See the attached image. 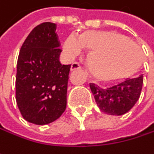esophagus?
Instances as JSON below:
<instances>
[{"label": "esophagus", "instance_id": "34e87169", "mask_svg": "<svg viewBox=\"0 0 154 154\" xmlns=\"http://www.w3.org/2000/svg\"><path fill=\"white\" fill-rule=\"evenodd\" d=\"M79 69H81V66L79 65V63H77V62H74V63H72L71 68H70V70H71V71L79 70Z\"/></svg>", "mask_w": 154, "mask_h": 154}]
</instances>
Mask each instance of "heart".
<instances>
[{"instance_id":"obj_1","label":"heart","mask_w":154,"mask_h":154,"mask_svg":"<svg viewBox=\"0 0 154 154\" xmlns=\"http://www.w3.org/2000/svg\"><path fill=\"white\" fill-rule=\"evenodd\" d=\"M84 47L91 51L87 57L89 72L101 82H115L129 77L141 57L137 45L112 31L88 30L79 37L70 35L64 42L63 50L69 57H76L82 53Z\"/></svg>"}]
</instances>
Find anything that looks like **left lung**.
<instances>
[{
  "label": "left lung",
  "instance_id": "left-lung-1",
  "mask_svg": "<svg viewBox=\"0 0 154 154\" xmlns=\"http://www.w3.org/2000/svg\"><path fill=\"white\" fill-rule=\"evenodd\" d=\"M142 86L143 75L105 90L90 84V89L99 109L106 114L117 116L123 115L133 108L140 97Z\"/></svg>",
  "mask_w": 154,
  "mask_h": 154
}]
</instances>
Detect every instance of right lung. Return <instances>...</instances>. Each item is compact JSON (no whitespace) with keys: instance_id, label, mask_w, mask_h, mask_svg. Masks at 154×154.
Listing matches in <instances>:
<instances>
[{"instance_id":"1","label":"right lung","mask_w":154,"mask_h":154,"mask_svg":"<svg viewBox=\"0 0 154 154\" xmlns=\"http://www.w3.org/2000/svg\"><path fill=\"white\" fill-rule=\"evenodd\" d=\"M56 24L35 26L20 49L16 77V101L23 118L35 125L58 119L66 109L70 65L60 61Z\"/></svg>"}]
</instances>
